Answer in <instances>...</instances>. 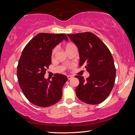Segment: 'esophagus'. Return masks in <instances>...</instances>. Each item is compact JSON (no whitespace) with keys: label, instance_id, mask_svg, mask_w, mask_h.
Instances as JSON below:
<instances>
[{"label":"esophagus","instance_id":"obj_1","mask_svg":"<svg viewBox=\"0 0 135 135\" xmlns=\"http://www.w3.org/2000/svg\"><path fill=\"white\" fill-rule=\"evenodd\" d=\"M67 78H68V80H70V79H71L73 78V76H67Z\"/></svg>","mask_w":135,"mask_h":135}]
</instances>
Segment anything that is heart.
<instances>
[{
	"label": "heart",
	"instance_id": "1",
	"mask_svg": "<svg viewBox=\"0 0 135 135\" xmlns=\"http://www.w3.org/2000/svg\"><path fill=\"white\" fill-rule=\"evenodd\" d=\"M75 46V45L72 44V43H68V44H67V46H66V49L70 48V47H72V46ZM56 51V48H55L53 50V51H52V56H53L54 55H55V54Z\"/></svg>",
	"mask_w": 135,
	"mask_h": 135
}]
</instances>
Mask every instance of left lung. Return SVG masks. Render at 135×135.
<instances>
[{"label":"left lung","mask_w":135,"mask_h":135,"mask_svg":"<svg viewBox=\"0 0 135 135\" xmlns=\"http://www.w3.org/2000/svg\"><path fill=\"white\" fill-rule=\"evenodd\" d=\"M67 35L79 49V67L84 66L90 74L86 80L75 76L80 82L76 89L77 97L88 104L101 103L110 94L115 83L113 57L105 43L92 33Z\"/></svg>","instance_id":"obj_1"}]
</instances>
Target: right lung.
<instances>
[{"mask_svg":"<svg viewBox=\"0 0 135 135\" xmlns=\"http://www.w3.org/2000/svg\"><path fill=\"white\" fill-rule=\"evenodd\" d=\"M64 39L65 34H37L22 51L17 67V77L25 97L34 105L40 107L53 105L61 99L62 87L67 77L55 74L52 80L45 79L51 64L52 52Z\"/></svg>","mask_w":135,"mask_h":135,"instance_id":"1","label":"right lung"}]
</instances>
